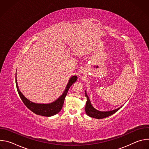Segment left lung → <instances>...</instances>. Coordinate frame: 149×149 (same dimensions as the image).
Listing matches in <instances>:
<instances>
[{
    "label": "left lung",
    "mask_w": 149,
    "mask_h": 149,
    "mask_svg": "<svg viewBox=\"0 0 149 149\" xmlns=\"http://www.w3.org/2000/svg\"><path fill=\"white\" fill-rule=\"evenodd\" d=\"M85 95H86V97H87V102L86 104L85 110H86V114L91 117L95 118L97 119H102L105 117H107L113 115L115 113H116L119 109H120L122 107V106H121L120 107L117 109H115L114 110L108 111H100L93 107V106L91 105L90 98L87 95L86 91H85Z\"/></svg>",
    "instance_id": "obj_1"
}]
</instances>
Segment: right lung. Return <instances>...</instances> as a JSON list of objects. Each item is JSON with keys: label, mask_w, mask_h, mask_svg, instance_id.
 Masks as SVG:
<instances>
[{"label": "right lung", "mask_w": 149, "mask_h": 149, "mask_svg": "<svg viewBox=\"0 0 149 149\" xmlns=\"http://www.w3.org/2000/svg\"><path fill=\"white\" fill-rule=\"evenodd\" d=\"M77 79V76L74 75L70 78L66 88L63 91V94L55 101L49 104H38L31 101L28 99H27L19 89V87L17 82L16 79V74L15 76V81H16V86L17 88V90L18 94L19 95L20 98L22 100L24 104L26 106V107L29 109L31 111L37 115L45 116V117H51L56 114H58L62 109V106L64 102L65 98L67 94V93L69 90V88L75 82Z\"/></svg>", "instance_id": "right-lung-1"}]
</instances>
